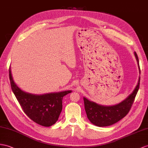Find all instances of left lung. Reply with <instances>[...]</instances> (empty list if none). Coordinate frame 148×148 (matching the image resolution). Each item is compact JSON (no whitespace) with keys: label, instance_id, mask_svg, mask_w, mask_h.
<instances>
[{"label":"left lung","instance_id":"1","mask_svg":"<svg viewBox=\"0 0 148 148\" xmlns=\"http://www.w3.org/2000/svg\"><path fill=\"white\" fill-rule=\"evenodd\" d=\"M134 56L138 62L140 73L141 71H140L139 59L136 52H134ZM139 84L140 77H139L138 84L136 85V88L130 95L120 103L114 106H102L90 101L84 97L85 110L87 117L90 123L97 126L104 127L111 126L123 119L130 111L139 90Z\"/></svg>","mask_w":148,"mask_h":148}]
</instances>
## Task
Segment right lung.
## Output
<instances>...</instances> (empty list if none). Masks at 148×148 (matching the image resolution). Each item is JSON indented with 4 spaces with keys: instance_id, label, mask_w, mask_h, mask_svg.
I'll list each match as a JSON object with an SVG mask.
<instances>
[{
    "instance_id": "add662e5",
    "label": "right lung",
    "mask_w": 148,
    "mask_h": 148,
    "mask_svg": "<svg viewBox=\"0 0 148 148\" xmlns=\"http://www.w3.org/2000/svg\"><path fill=\"white\" fill-rule=\"evenodd\" d=\"M11 89L21 108L30 119L41 126L49 127L58 120L62 109V98L72 90L36 95L22 90L14 82L9 67Z\"/></svg>"
}]
</instances>
